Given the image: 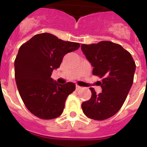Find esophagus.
<instances>
[{"label": "esophagus", "mask_w": 147, "mask_h": 147, "mask_svg": "<svg viewBox=\"0 0 147 147\" xmlns=\"http://www.w3.org/2000/svg\"><path fill=\"white\" fill-rule=\"evenodd\" d=\"M76 90H77V91H78V90L82 89V87H81V86H78V85H76Z\"/></svg>", "instance_id": "obj_1"}]
</instances>
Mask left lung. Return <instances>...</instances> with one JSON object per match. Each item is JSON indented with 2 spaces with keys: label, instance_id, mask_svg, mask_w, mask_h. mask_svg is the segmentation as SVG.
Wrapping results in <instances>:
<instances>
[{
  "label": "left lung",
  "instance_id": "8db88e82",
  "mask_svg": "<svg viewBox=\"0 0 147 147\" xmlns=\"http://www.w3.org/2000/svg\"><path fill=\"white\" fill-rule=\"evenodd\" d=\"M81 49L93 66V75L103 78L102 92L97 94L90 88L92 97L82 103V111L89 118L103 121L114 116L123 105L133 85L136 65L129 52L110 41L82 44Z\"/></svg>",
  "mask_w": 147,
  "mask_h": 147
}]
</instances>
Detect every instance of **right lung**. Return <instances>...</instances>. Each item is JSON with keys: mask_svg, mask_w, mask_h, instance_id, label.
<instances>
[{"mask_svg": "<svg viewBox=\"0 0 147 147\" xmlns=\"http://www.w3.org/2000/svg\"><path fill=\"white\" fill-rule=\"evenodd\" d=\"M78 42L64 41L51 33L35 35L19 49L14 61L17 89L26 108L41 119H53L63 112L67 97L76 85L58 84L51 78L67 53L78 49Z\"/></svg>", "mask_w": 147, "mask_h": 147, "instance_id": "obj_1", "label": "right lung"}]
</instances>
